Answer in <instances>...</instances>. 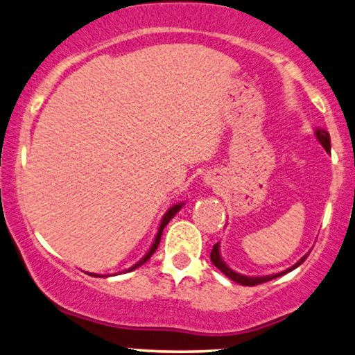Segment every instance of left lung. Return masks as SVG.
<instances>
[{
  "instance_id": "obj_1",
  "label": "left lung",
  "mask_w": 355,
  "mask_h": 355,
  "mask_svg": "<svg viewBox=\"0 0 355 355\" xmlns=\"http://www.w3.org/2000/svg\"><path fill=\"white\" fill-rule=\"evenodd\" d=\"M315 135H317L318 141L322 143V146L325 148L328 153L331 151V144H329V133H328V132H325V130L318 128V130H315ZM306 259H307V256H304L302 259H299V261H297L296 263H294V266H293L291 268H288V270H284V272H282V273H277V275H267V277H246V275H239V273L233 272L232 268H230V267L227 266V263L222 261L220 252H218V243H217V244H214L212 252H211V261H212L214 266H216V267L218 268V270H220L222 273H225V275H227L230 279H233V282H236V283H239V284H243V286H256V284H261V283L270 282V279H273V278L282 277V275H284V273L291 272V270H294V268H296V267L301 266V263H302L304 261H306Z\"/></svg>"
}]
</instances>
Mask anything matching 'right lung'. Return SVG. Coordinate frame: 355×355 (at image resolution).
Here are the masks:
<instances>
[{
	"instance_id": "1",
	"label": "right lung",
	"mask_w": 355,
	"mask_h": 355,
	"mask_svg": "<svg viewBox=\"0 0 355 355\" xmlns=\"http://www.w3.org/2000/svg\"><path fill=\"white\" fill-rule=\"evenodd\" d=\"M182 206H183V204H182V202H180V204H175V206H172L171 209H168V211L166 212V216H164V217H162V222H161V225H159V232H157V234H156V239H154V243H153V246H151V249H149V251H148V254H146V256H144V257L141 259V261H139L138 263H135V266H133V267H130V268H128V270H125V272H132V270H135V268H138L139 266H143V263H144V262H146V261H148V259L153 256V254H154V251H156V249H157V246H159V243H161V236H162V230H164V228H166V225H167V223H168V222H171V218H172L173 216H175V214H177L178 211H180V209H182ZM88 275H92V277H98V275H96V273H88ZM99 277H103V275H99ZM104 277H106V275H104Z\"/></svg>"
}]
</instances>
